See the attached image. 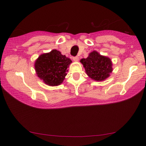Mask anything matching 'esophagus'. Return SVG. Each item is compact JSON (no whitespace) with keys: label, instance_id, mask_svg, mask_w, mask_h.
<instances>
[{"label":"esophagus","instance_id":"esophagus-1","mask_svg":"<svg viewBox=\"0 0 146 146\" xmlns=\"http://www.w3.org/2000/svg\"><path fill=\"white\" fill-rule=\"evenodd\" d=\"M78 60H79V57H78V56H74V57H73V60H74V61L77 62V61H78Z\"/></svg>","mask_w":146,"mask_h":146}]
</instances>
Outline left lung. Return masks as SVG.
<instances>
[{"label":"left lung","instance_id":"obj_1","mask_svg":"<svg viewBox=\"0 0 146 146\" xmlns=\"http://www.w3.org/2000/svg\"><path fill=\"white\" fill-rule=\"evenodd\" d=\"M86 72L90 78L97 81H102L110 76L112 71V64L109 58L101 56L96 51L90 54L87 58L80 60Z\"/></svg>","mask_w":146,"mask_h":146}]
</instances>
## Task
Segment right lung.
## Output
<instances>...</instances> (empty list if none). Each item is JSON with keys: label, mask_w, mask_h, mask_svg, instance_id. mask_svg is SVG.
Returning a JSON list of instances; mask_svg holds the SVG:
<instances>
[{"label": "right lung", "mask_w": 146, "mask_h": 146, "mask_svg": "<svg viewBox=\"0 0 146 146\" xmlns=\"http://www.w3.org/2000/svg\"><path fill=\"white\" fill-rule=\"evenodd\" d=\"M71 60L53 50L50 52L40 56L35 62V70L40 78L49 86H58L62 82L66 76L67 68Z\"/></svg>", "instance_id": "right-lung-1"}]
</instances>
